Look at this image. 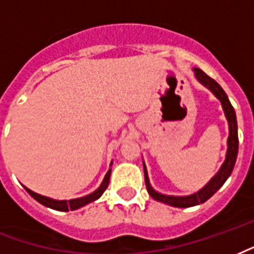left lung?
Returning <instances> with one entry per match:
<instances>
[{"mask_svg": "<svg viewBox=\"0 0 254 254\" xmlns=\"http://www.w3.org/2000/svg\"><path fill=\"white\" fill-rule=\"evenodd\" d=\"M195 76L202 84H204L207 89L211 90V93L217 97L225 110V116L229 122V138H227V153L226 160L221 167V170L218 171V174L214 176L213 179L208 182L207 185L204 186L203 189L198 191L196 194L190 195V196H170V195H163L156 192L155 190L152 189L149 185V179H148V174H146L145 165H144V176H145V185L148 194L151 195L152 198L157 200V202H163L165 204H170L174 207H192L199 203H203L208 198H211L218 190L221 189L223 183L226 182L227 178L232 175V171L234 168L236 160H237L238 153V133H237V118H236V112L233 109L232 103L227 98L226 93L219 84L206 75L200 68H195Z\"/></svg>", "mask_w": 254, "mask_h": 254, "instance_id": "1", "label": "left lung"}]
</instances>
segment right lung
Instances as JSON below:
<instances>
[{"mask_svg": "<svg viewBox=\"0 0 254 254\" xmlns=\"http://www.w3.org/2000/svg\"><path fill=\"white\" fill-rule=\"evenodd\" d=\"M110 172L112 170L108 171V174L105 176V179H103L102 185L99 187L97 191H94L93 194L86 195L83 198H78V199H71V200H55V199H51L47 198V196H43V195H39L36 192H33L29 189L25 187L27 190V192L31 195L32 198H35L39 202V203L44 204L47 207L54 208V210H58V211H68V210H76V208L82 207L84 204L90 203V202H93L95 199H98L101 195L105 192V190L108 189L109 186V180H110Z\"/></svg>", "mask_w": 254, "mask_h": 254, "instance_id": "add662e5", "label": "right lung"}]
</instances>
